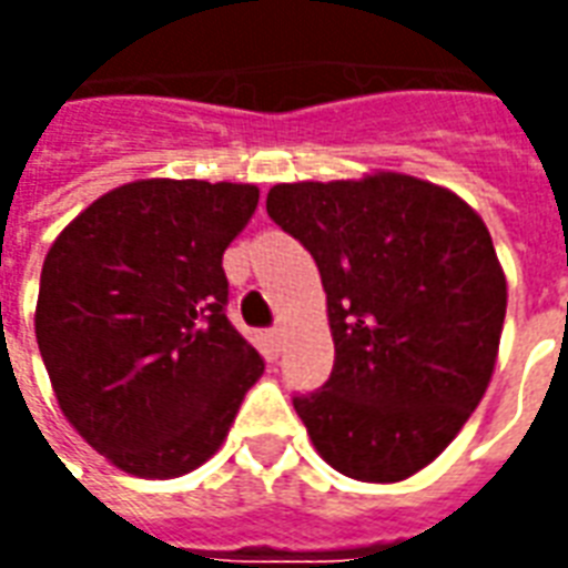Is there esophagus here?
Instances as JSON below:
<instances>
[{
    "label": "esophagus",
    "instance_id": "1",
    "mask_svg": "<svg viewBox=\"0 0 568 568\" xmlns=\"http://www.w3.org/2000/svg\"><path fill=\"white\" fill-rule=\"evenodd\" d=\"M283 337H285L283 325H273V328H271V341H273V344L280 346V344H283Z\"/></svg>",
    "mask_w": 568,
    "mask_h": 568
}]
</instances>
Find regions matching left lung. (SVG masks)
<instances>
[{
	"instance_id": "8db88e82",
	"label": "left lung",
	"mask_w": 568,
	"mask_h": 568,
	"mask_svg": "<svg viewBox=\"0 0 568 568\" xmlns=\"http://www.w3.org/2000/svg\"><path fill=\"white\" fill-rule=\"evenodd\" d=\"M267 215L320 267L334 368L295 395L341 475L395 484L447 450L499 356L508 283L487 224L450 187L405 173L273 185Z\"/></svg>"
}]
</instances>
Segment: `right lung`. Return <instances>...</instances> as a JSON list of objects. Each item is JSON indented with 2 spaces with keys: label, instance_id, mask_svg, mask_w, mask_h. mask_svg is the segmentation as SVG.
I'll list each match as a JSON object with an SVG mask.
<instances>
[{
  "label": "right lung",
  "instance_id": "right-lung-1",
  "mask_svg": "<svg viewBox=\"0 0 568 568\" xmlns=\"http://www.w3.org/2000/svg\"><path fill=\"white\" fill-rule=\"evenodd\" d=\"M258 187L140 179L93 200L48 248L36 341L63 417L136 477H179L227 438L264 374L224 316V248Z\"/></svg>",
  "mask_w": 568,
  "mask_h": 568
}]
</instances>
